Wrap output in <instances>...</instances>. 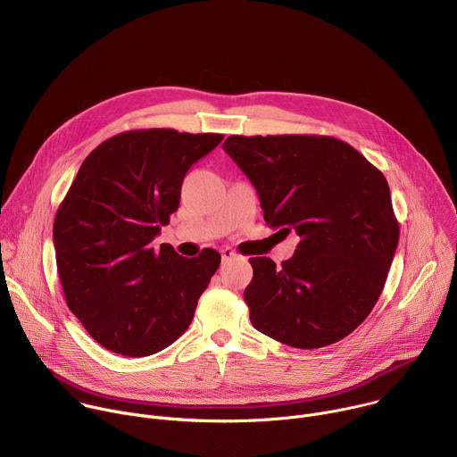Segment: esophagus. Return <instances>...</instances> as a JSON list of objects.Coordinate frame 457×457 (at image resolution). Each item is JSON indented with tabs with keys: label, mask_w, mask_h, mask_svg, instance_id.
I'll return each mask as SVG.
<instances>
[{
	"label": "esophagus",
	"mask_w": 457,
	"mask_h": 457,
	"mask_svg": "<svg viewBox=\"0 0 457 457\" xmlns=\"http://www.w3.org/2000/svg\"><path fill=\"white\" fill-rule=\"evenodd\" d=\"M220 256H222V262H228V260H231V258L237 256V251L231 249V247H224V249L220 251Z\"/></svg>",
	"instance_id": "1"
}]
</instances>
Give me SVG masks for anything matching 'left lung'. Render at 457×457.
Returning <instances> with one entry per match:
<instances>
[{"instance_id":"1","label":"left lung","mask_w":457,"mask_h":457,"mask_svg":"<svg viewBox=\"0 0 457 457\" xmlns=\"http://www.w3.org/2000/svg\"><path fill=\"white\" fill-rule=\"evenodd\" d=\"M222 148L256 187L266 224L300 237L280 268L249 258L253 328L298 349L340 342L376 305L396 253L386 179L329 136H231Z\"/></svg>"}]
</instances>
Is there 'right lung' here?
I'll return each instance as SVG.
<instances>
[{"label":"right lung","instance_id":"1","mask_svg":"<svg viewBox=\"0 0 457 457\" xmlns=\"http://www.w3.org/2000/svg\"><path fill=\"white\" fill-rule=\"evenodd\" d=\"M222 139L129 129L83 161L57 208L54 247L67 305L104 349L150 356L189 328L220 254L204 249L184 258L170 244L155 249L152 242L179 208L189 166Z\"/></svg>","mask_w":457,"mask_h":457}]
</instances>
